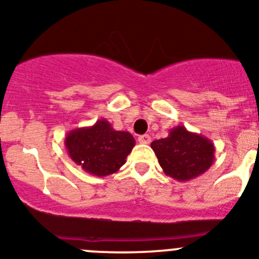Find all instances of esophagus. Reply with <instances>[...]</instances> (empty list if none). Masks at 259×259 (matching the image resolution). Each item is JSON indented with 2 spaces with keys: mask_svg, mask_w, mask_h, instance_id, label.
Here are the masks:
<instances>
[{
  "mask_svg": "<svg viewBox=\"0 0 259 259\" xmlns=\"http://www.w3.org/2000/svg\"><path fill=\"white\" fill-rule=\"evenodd\" d=\"M138 140L140 144H149L151 143V136L149 135H141V136H139Z\"/></svg>",
  "mask_w": 259,
  "mask_h": 259,
  "instance_id": "1",
  "label": "esophagus"
}]
</instances>
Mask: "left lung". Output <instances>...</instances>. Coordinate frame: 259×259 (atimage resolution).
<instances>
[{
    "label": "left lung",
    "mask_w": 259,
    "mask_h": 259,
    "mask_svg": "<svg viewBox=\"0 0 259 259\" xmlns=\"http://www.w3.org/2000/svg\"><path fill=\"white\" fill-rule=\"evenodd\" d=\"M163 173L176 181H191L211 167L215 160V145L209 139L177 125L167 138L151 144Z\"/></svg>",
    "instance_id": "8db88e82"
}]
</instances>
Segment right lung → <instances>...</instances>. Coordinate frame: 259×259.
<instances>
[{"mask_svg":"<svg viewBox=\"0 0 259 259\" xmlns=\"http://www.w3.org/2000/svg\"><path fill=\"white\" fill-rule=\"evenodd\" d=\"M134 147V136L114 130L106 119L90 127L74 128L65 136V148L73 162L96 177L116 173Z\"/></svg>","mask_w":259,"mask_h":259,"instance_id":"right-lung-1","label":"right lung"}]
</instances>
